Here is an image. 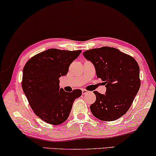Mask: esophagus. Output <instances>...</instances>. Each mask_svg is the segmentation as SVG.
Listing matches in <instances>:
<instances>
[{"label": "esophagus", "mask_w": 156, "mask_h": 156, "mask_svg": "<svg viewBox=\"0 0 156 156\" xmlns=\"http://www.w3.org/2000/svg\"><path fill=\"white\" fill-rule=\"evenodd\" d=\"M87 93H88L87 90H82V94H87Z\"/></svg>", "instance_id": "1"}]
</instances>
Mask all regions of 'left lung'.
Masks as SVG:
<instances>
[{"label": "left lung", "mask_w": 156, "mask_h": 156, "mask_svg": "<svg viewBox=\"0 0 156 156\" xmlns=\"http://www.w3.org/2000/svg\"><path fill=\"white\" fill-rule=\"evenodd\" d=\"M94 64L97 78L106 86V94L94 91L96 101L90 106L94 117L113 121L125 115L139 90V66L133 57L111 47H102L83 53Z\"/></svg>", "instance_id": "1"}]
</instances>
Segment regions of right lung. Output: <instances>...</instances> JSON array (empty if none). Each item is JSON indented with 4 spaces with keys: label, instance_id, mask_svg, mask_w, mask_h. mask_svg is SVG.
I'll return each instance as SVG.
<instances>
[{
    "label": "right lung",
    "instance_id": "1",
    "mask_svg": "<svg viewBox=\"0 0 156 156\" xmlns=\"http://www.w3.org/2000/svg\"><path fill=\"white\" fill-rule=\"evenodd\" d=\"M81 52L48 49L28 60L23 69L22 86L29 105L35 114L49 124L66 121L73 101L82 94L80 90L67 92L59 89V80L66 75Z\"/></svg>",
    "mask_w": 156,
    "mask_h": 156
}]
</instances>
